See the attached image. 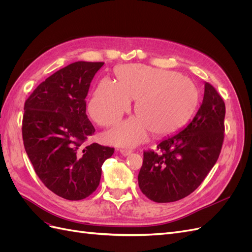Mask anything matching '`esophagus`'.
I'll use <instances>...</instances> for the list:
<instances>
[{
  "label": "esophagus",
  "instance_id": "34e87169",
  "mask_svg": "<svg viewBox=\"0 0 252 252\" xmlns=\"http://www.w3.org/2000/svg\"><path fill=\"white\" fill-rule=\"evenodd\" d=\"M120 154L123 156V157H127L131 154V150H128V149H120Z\"/></svg>",
  "mask_w": 252,
  "mask_h": 252
}]
</instances>
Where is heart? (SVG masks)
<instances>
[{
  "mask_svg": "<svg viewBox=\"0 0 252 252\" xmlns=\"http://www.w3.org/2000/svg\"><path fill=\"white\" fill-rule=\"evenodd\" d=\"M117 82L103 79L88 105L91 118L102 126L117 124L134 101L136 117L106 133V140L119 146H134L150 131L154 135L174 132L192 117L200 102L193 80L177 71L141 64L119 66Z\"/></svg>",
  "mask_w": 252,
  "mask_h": 252,
  "instance_id": "heart-1",
  "label": "heart"
}]
</instances>
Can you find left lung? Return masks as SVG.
<instances>
[{
	"label": "left lung",
	"instance_id": "left-lung-1",
	"mask_svg": "<svg viewBox=\"0 0 252 252\" xmlns=\"http://www.w3.org/2000/svg\"><path fill=\"white\" fill-rule=\"evenodd\" d=\"M225 111L222 96L205 83L202 105L189 124L166 136L158 144L157 151H144L138 180L149 200L175 202L201 185L222 149Z\"/></svg>",
	"mask_w": 252,
	"mask_h": 252
}]
</instances>
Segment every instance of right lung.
Returning <instances> with one entry per match:
<instances>
[{
  "mask_svg": "<svg viewBox=\"0 0 252 252\" xmlns=\"http://www.w3.org/2000/svg\"><path fill=\"white\" fill-rule=\"evenodd\" d=\"M103 62H75L37 86L24 106L22 134L37 177L69 201L89 196L100 184L102 165L114 148L83 143L95 131L86 114L90 83Z\"/></svg>",
  "mask_w": 252,
  "mask_h": 252,
  "instance_id": "1",
  "label": "right lung"
}]
</instances>
